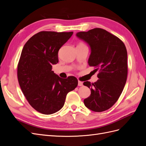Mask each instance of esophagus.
I'll use <instances>...</instances> for the list:
<instances>
[{"label":"esophagus","mask_w":146,"mask_h":146,"mask_svg":"<svg viewBox=\"0 0 146 146\" xmlns=\"http://www.w3.org/2000/svg\"><path fill=\"white\" fill-rule=\"evenodd\" d=\"M78 85L79 86H83V82H80V81H78Z\"/></svg>","instance_id":"obj_1"}]
</instances>
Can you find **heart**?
I'll use <instances>...</instances> for the list:
<instances>
[{"mask_svg": "<svg viewBox=\"0 0 146 146\" xmlns=\"http://www.w3.org/2000/svg\"><path fill=\"white\" fill-rule=\"evenodd\" d=\"M78 46H85V44H83V42H79V44H78Z\"/></svg>", "mask_w": 146, "mask_h": 146, "instance_id": "1", "label": "heart"}]
</instances>
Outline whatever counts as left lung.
I'll return each mask as SVG.
<instances>
[{
    "label": "left lung",
    "mask_w": 146,
    "mask_h": 146,
    "mask_svg": "<svg viewBox=\"0 0 146 146\" xmlns=\"http://www.w3.org/2000/svg\"><path fill=\"white\" fill-rule=\"evenodd\" d=\"M91 47L88 64L98 70V80L86 81L83 85L91 89L84 100L86 107L95 112L111 108L120 97L127 78V52L120 39L102 29L95 28L77 33Z\"/></svg>",
    "instance_id": "1"
}]
</instances>
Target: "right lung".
<instances>
[{
  "instance_id": "1",
  "label": "right lung",
  "mask_w": 146,
  "mask_h": 146,
  "mask_svg": "<svg viewBox=\"0 0 146 146\" xmlns=\"http://www.w3.org/2000/svg\"><path fill=\"white\" fill-rule=\"evenodd\" d=\"M72 34L42 31L31 37L22 50L17 64L19 84L29 104L42 114L59 111L66 95L78 85L76 77L62 78L52 70L58 62L60 48Z\"/></svg>"
}]
</instances>
